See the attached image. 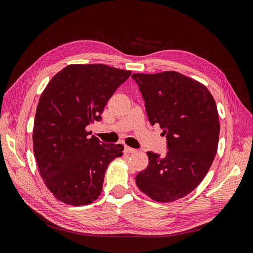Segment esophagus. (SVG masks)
Here are the masks:
<instances>
[{
  "mask_svg": "<svg viewBox=\"0 0 253 253\" xmlns=\"http://www.w3.org/2000/svg\"><path fill=\"white\" fill-rule=\"evenodd\" d=\"M124 151H125V153H127V154H130V153H134L136 150L135 149H133V148H130V147H125V149H124Z\"/></svg>",
  "mask_w": 253,
  "mask_h": 253,
  "instance_id": "34e87169",
  "label": "esophagus"
}]
</instances>
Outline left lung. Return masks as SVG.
I'll use <instances>...</instances> for the list:
<instances>
[{
	"instance_id": "8db88e82",
	"label": "left lung",
	"mask_w": 253,
	"mask_h": 253,
	"mask_svg": "<svg viewBox=\"0 0 253 253\" xmlns=\"http://www.w3.org/2000/svg\"><path fill=\"white\" fill-rule=\"evenodd\" d=\"M151 125L167 135L166 156L147 152L148 168L137 173L141 192L158 203L189 194L210 169L218 148V111L206 85L175 71L134 73Z\"/></svg>"
}]
</instances>
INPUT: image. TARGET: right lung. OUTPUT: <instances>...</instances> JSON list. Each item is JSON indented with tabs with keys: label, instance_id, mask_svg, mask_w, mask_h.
I'll use <instances>...</instances> for the list:
<instances>
[{
	"label": "right lung",
	"instance_id": "add662e5",
	"mask_svg": "<svg viewBox=\"0 0 253 253\" xmlns=\"http://www.w3.org/2000/svg\"><path fill=\"white\" fill-rule=\"evenodd\" d=\"M131 74L103 64H73L58 72L37 105L33 149L46 187L59 201L84 206L102 192L105 170L123 155L122 145L90 136L109 98Z\"/></svg>",
	"mask_w": 253,
	"mask_h": 253
}]
</instances>
